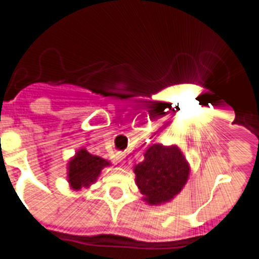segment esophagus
<instances>
[{
    "mask_svg": "<svg viewBox=\"0 0 259 259\" xmlns=\"http://www.w3.org/2000/svg\"><path fill=\"white\" fill-rule=\"evenodd\" d=\"M113 158H115V161H116V162H122V161H123L124 159V152H116V154H115V155H113Z\"/></svg>",
    "mask_w": 259,
    "mask_h": 259,
    "instance_id": "34e87169",
    "label": "esophagus"
}]
</instances>
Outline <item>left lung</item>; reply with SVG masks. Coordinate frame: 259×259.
<instances>
[{
  "instance_id": "8db88e82",
  "label": "left lung",
  "mask_w": 259,
  "mask_h": 259,
  "mask_svg": "<svg viewBox=\"0 0 259 259\" xmlns=\"http://www.w3.org/2000/svg\"><path fill=\"white\" fill-rule=\"evenodd\" d=\"M135 174L144 201L158 205L179 194L190 169L178 147L154 144L144 154V161L135 168Z\"/></svg>"
}]
</instances>
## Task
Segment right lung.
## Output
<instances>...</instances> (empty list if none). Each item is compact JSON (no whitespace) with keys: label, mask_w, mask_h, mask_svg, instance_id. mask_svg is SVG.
<instances>
[{"label":"right lung","mask_w":259,"mask_h":259,"mask_svg":"<svg viewBox=\"0 0 259 259\" xmlns=\"http://www.w3.org/2000/svg\"><path fill=\"white\" fill-rule=\"evenodd\" d=\"M109 165L108 161L96 155H91L87 150H80L69 162L68 180L73 190L89 187L94 183L104 166Z\"/></svg>","instance_id":"1"}]
</instances>
